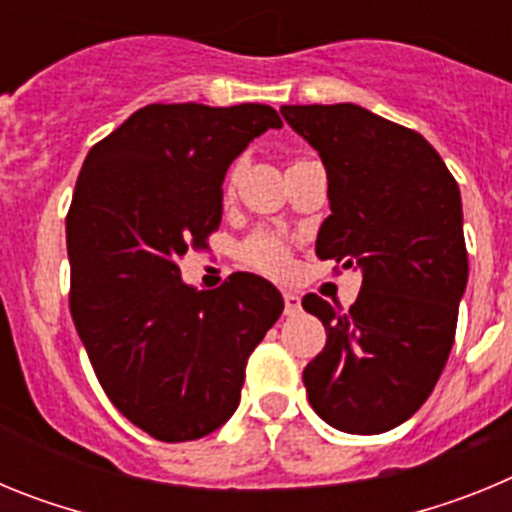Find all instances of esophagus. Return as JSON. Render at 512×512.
Returning a JSON list of instances; mask_svg holds the SVG:
<instances>
[{
    "mask_svg": "<svg viewBox=\"0 0 512 512\" xmlns=\"http://www.w3.org/2000/svg\"><path fill=\"white\" fill-rule=\"evenodd\" d=\"M302 310V300L300 295H295V292H284V315H297V312Z\"/></svg>",
    "mask_w": 512,
    "mask_h": 512,
    "instance_id": "1",
    "label": "esophagus"
}]
</instances>
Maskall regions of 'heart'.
Listing matches in <instances>:
<instances>
[{
	"instance_id": "b5f03b06",
	"label": "heart",
	"mask_w": 512,
	"mask_h": 512,
	"mask_svg": "<svg viewBox=\"0 0 512 512\" xmlns=\"http://www.w3.org/2000/svg\"><path fill=\"white\" fill-rule=\"evenodd\" d=\"M235 179V169L230 171L228 176V187L233 184ZM243 256H246V261L251 266H256V269L261 271H269V274H279V271L287 269V248H284V243L279 241V238H274V235H253L251 241L243 246Z\"/></svg>"
}]
</instances>
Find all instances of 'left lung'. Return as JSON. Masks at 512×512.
Masks as SVG:
<instances>
[{"instance_id": "left-lung-1", "label": "left lung", "mask_w": 512, "mask_h": 512, "mask_svg": "<svg viewBox=\"0 0 512 512\" xmlns=\"http://www.w3.org/2000/svg\"><path fill=\"white\" fill-rule=\"evenodd\" d=\"M282 115L328 171L315 251L361 271L346 312L302 300L328 333L302 372L307 400L338 431L384 433L418 413L454 346L469 279L459 184L423 135L359 104H284Z\"/></svg>"}]
</instances>
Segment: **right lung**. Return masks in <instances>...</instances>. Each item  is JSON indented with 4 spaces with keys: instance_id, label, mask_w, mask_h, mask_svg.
I'll return each mask as SVG.
<instances>
[{
    "instance_id": "1",
    "label": "right lung",
    "mask_w": 512,
    "mask_h": 512,
    "mask_svg": "<svg viewBox=\"0 0 512 512\" xmlns=\"http://www.w3.org/2000/svg\"><path fill=\"white\" fill-rule=\"evenodd\" d=\"M269 104H148L89 151L66 217L71 315L102 390L166 443L217 431L241 402L246 361L284 310L256 274L217 289L179 259L223 220V179Z\"/></svg>"
}]
</instances>
